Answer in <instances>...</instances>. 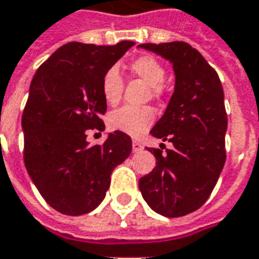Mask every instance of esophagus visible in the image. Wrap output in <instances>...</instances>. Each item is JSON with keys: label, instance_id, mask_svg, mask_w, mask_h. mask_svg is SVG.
Wrapping results in <instances>:
<instances>
[{"label": "esophagus", "instance_id": "obj_1", "mask_svg": "<svg viewBox=\"0 0 259 259\" xmlns=\"http://www.w3.org/2000/svg\"><path fill=\"white\" fill-rule=\"evenodd\" d=\"M132 146H133V151H135V153H139V151H142L143 150V144L139 142V140H133V144H132Z\"/></svg>", "mask_w": 259, "mask_h": 259}]
</instances>
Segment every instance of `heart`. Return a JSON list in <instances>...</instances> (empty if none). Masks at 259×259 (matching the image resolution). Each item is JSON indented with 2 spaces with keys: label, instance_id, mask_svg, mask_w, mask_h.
I'll return each instance as SVG.
<instances>
[{
  "label": "heart",
  "instance_id": "1",
  "mask_svg": "<svg viewBox=\"0 0 259 259\" xmlns=\"http://www.w3.org/2000/svg\"><path fill=\"white\" fill-rule=\"evenodd\" d=\"M129 68L132 73L142 78L150 85V91L154 98H160L164 94L162 82L165 78V68L153 56H139L135 60L130 61ZM123 78L115 67L108 68L101 79V92L105 102L109 105L119 104L123 94ZM155 113L151 108L143 106H123L109 113L108 126L109 129L122 132L126 135L139 137L144 135L151 124L154 123Z\"/></svg>",
  "mask_w": 259,
  "mask_h": 259
}]
</instances>
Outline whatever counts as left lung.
<instances>
[{"mask_svg":"<svg viewBox=\"0 0 259 259\" xmlns=\"http://www.w3.org/2000/svg\"><path fill=\"white\" fill-rule=\"evenodd\" d=\"M172 63L175 91L151 136L172 143V150L148 148L155 168L139 180L148 206L165 218L198 210L210 196L226 162L227 113L214 68L185 41L143 43Z\"/></svg>","mask_w":259,"mask_h":259,"instance_id":"obj_1","label":"left lung"}]
</instances>
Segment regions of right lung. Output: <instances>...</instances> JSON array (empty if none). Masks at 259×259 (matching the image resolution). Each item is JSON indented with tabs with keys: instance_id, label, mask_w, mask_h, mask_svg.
I'll list each match as a JSON object with an SVG mask.
<instances>
[{
	"instance_id": "right-lung-1",
	"label": "right lung",
	"mask_w": 259,
	"mask_h": 259,
	"mask_svg": "<svg viewBox=\"0 0 259 259\" xmlns=\"http://www.w3.org/2000/svg\"><path fill=\"white\" fill-rule=\"evenodd\" d=\"M133 45L67 43L30 82L22 113L23 161L43 199L63 214L94 210L109 189L113 168L132 153L126 133L113 132L102 144L90 146L87 132L105 129L101 79Z\"/></svg>"
}]
</instances>
